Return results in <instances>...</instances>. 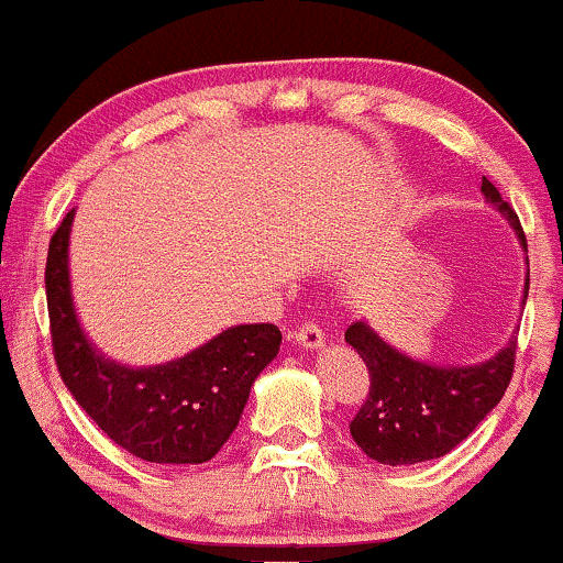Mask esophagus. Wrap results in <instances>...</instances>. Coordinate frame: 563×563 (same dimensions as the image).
Instances as JSON below:
<instances>
[{
    "mask_svg": "<svg viewBox=\"0 0 563 563\" xmlns=\"http://www.w3.org/2000/svg\"><path fill=\"white\" fill-rule=\"evenodd\" d=\"M289 336H292L300 346H305V350H318V346H323V342H325V334L321 329H318L316 323L297 325V329Z\"/></svg>",
    "mask_w": 563,
    "mask_h": 563,
    "instance_id": "obj_1",
    "label": "esophagus"
}]
</instances>
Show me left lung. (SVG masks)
Segmentation results:
<instances>
[{"label": "left lung", "instance_id": "8db88e82", "mask_svg": "<svg viewBox=\"0 0 563 563\" xmlns=\"http://www.w3.org/2000/svg\"><path fill=\"white\" fill-rule=\"evenodd\" d=\"M483 192L511 221L527 250L515 208L488 177H483ZM527 289L530 279L525 282V297ZM344 339L355 346L371 373V388L350 422V433L371 460L388 467L439 460L460 446L501 401L515 376L517 336H511L496 357L470 367L418 363L388 346L363 321L352 323Z\"/></svg>", "mask_w": 563, "mask_h": 563}]
</instances>
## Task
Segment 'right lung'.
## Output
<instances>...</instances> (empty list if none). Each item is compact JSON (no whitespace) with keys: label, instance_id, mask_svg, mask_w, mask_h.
I'll return each mask as SVG.
<instances>
[{"label":"right lung","instance_id":"add662e5","mask_svg":"<svg viewBox=\"0 0 563 563\" xmlns=\"http://www.w3.org/2000/svg\"><path fill=\"white\" fill-rule=\"evenodd\" d=\"M73 217L69 211L52 234L44 274L54 363L67 391L117 446L137 460L208 462L238 428L250 386L279 352L282 331L274 323L234 325L175 363H109L82 334L69 297Z\"/></svg>","mask_w":563,"mask_h":563}]
</instances>
